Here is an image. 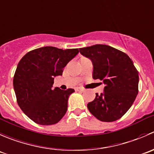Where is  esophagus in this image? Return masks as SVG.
<instances>
[{
  "label": "esophagus",
  "instance_id": "esophagus-1",
  "mask_svg": "<svg viewBox=\"0 0 154 154\" xmlns=\"http://www.w3.org/2000/svg\"><path fill=\"white\" fill-rule=\"evenodd\" d=\"M75 90H76L77 91H85V89H84V88H77Z\"/></svg>",
  "mask_w": 154,
  "mask_h": 154
}]
</instances>
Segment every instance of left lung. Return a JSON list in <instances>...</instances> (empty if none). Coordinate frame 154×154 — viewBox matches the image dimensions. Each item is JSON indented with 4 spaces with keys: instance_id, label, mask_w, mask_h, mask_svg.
Listing matches in <instances>:
<instances>
[{
    "instance_id": "1",
    "label": "left lung",
    "mask_w": 154,
    "mask_h": 154,
    "mask_svg": "<svg viewBox=\"0 0 154 154\" xmlns=\"http://www.w3.org/2000/svg\"><path fill=\"white\" fill-rule=\"evenodd\" d=\"M92 61L93 79L103 81L104 92L88 104L98 120L112 122L120 119L132 106L138 93V72L130 57L123 51L106 45L79 49Z\"/></svg>"
}]
</instances>
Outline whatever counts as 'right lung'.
Segmentation results:
<instances>
[{
	"mask_svg": "<svg viewBox=\"0 0 154 154\" xmlns=\"http://www.w3.org/2000/svg\"><path fill=\"white\" fill-rule=\"evenodd\" d=\"M79 53L78 48L63 50L45 46L29 51L21 59L13 78L17 103L22 112L40 125L57 124L67 110L73 89H52L54 77Z\"/></svg>",
	"mask_w": 154,
	"mask_h": 154,
	"instance_id": "right-lung-1",
	"label": "right lung"
}]
</instances>
